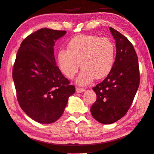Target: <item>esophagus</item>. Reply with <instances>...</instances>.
I'll return each instance as SVG.
<instances>
[{"mask_svg":"<svg viewBox=\"0 0 154 154\" xmlns=\"http://www.w3.org/2000/svg\"><path fill=\"white\" fill-rule=\"evenodd\" d=\"M85 89H83V88H76V91L77 93H82V92L85 91Z\"/></svg>","mask_w":154,"mask_h":154,"instance_id":"obj_1","label":"esophagus"}]
</instances>
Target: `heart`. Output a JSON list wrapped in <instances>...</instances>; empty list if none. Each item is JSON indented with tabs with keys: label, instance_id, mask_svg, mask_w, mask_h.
I'll use <instances>...</instances> for the list:
<instances>
[{
	"label": "heart",
	"instance_id": "heart-1",
	"mask_svg": "<svg viewBox=\"0 0 154 154\" xmlns=\"http://www.w3.org/2000/svg\"><path fill=\"white\" fill-rule=\"evenodd\" d=\"M57 60L61 72L69 79H73L81 65L82 71L77 83L85 86L111 72L115 61V46L108 38L79 35L70 40L67 50L58 51Z\"/></svg>",
	"mask_w": 154,
	"mask_h": 154
}]
</instances>
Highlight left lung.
Instances as JSON below:
<instances>
[{
	"mask_svg": "<svg viewBox=\"0 0 154 154\" xmlns=\"http://www.w3.org/2000/svg\"><path fill=\"white\" fill-rule=\"evenodd\" d=\"M116 41V55L111 72L94 87L97 99L91 106V115L102 124H112L123 117L137 91L140 75L137 55L130 41L110 27Z\"/></svg>",
	"mask_w": 154,
	"mask_h": 154,
	"instance_id": "obj_1",
	"label": "left lung"
}]
</instances>
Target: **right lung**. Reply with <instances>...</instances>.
Listing matches in <instances>:
<instances>
[{
	"label": "right lung",
	"mask_w": 154,
	"mask_h": 154,
	"mask_svg": "<svg viewBox=\"0 0 154 154\" xmlns=\"http://www.w3.org/2000/svg\"><path fill=\"white\" fill-rule=\"evenodd\" d=\"M66 31L42 28L22 42L13 69L19 104L31 119L52 123L62 116L75 86L61 73L54 55L55 41Z\"/></svg>",
	"instance_id": "obj_1"
}]
</instances>
